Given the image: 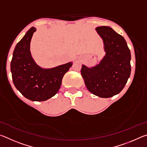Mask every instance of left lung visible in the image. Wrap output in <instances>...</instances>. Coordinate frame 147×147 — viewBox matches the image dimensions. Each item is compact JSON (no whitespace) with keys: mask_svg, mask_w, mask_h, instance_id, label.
<instances>
[{"mask_svg":"<svg viewBox=\"0 0 147 147\" xmlns=\"http://www.w3.org/2000/svg\"><path fill=\"white\" fill-rule=\"evenodd\" d=\"M95 30L103 40L105 56L91 67L82 65L81 74L89 92L109 98L123 90L130 76V51L123 37L109 26Z\"/></svg>","mask_w":147,"mask_h":147,"instance_id":"left-lung-1","label":"left lung"}]
</instances>
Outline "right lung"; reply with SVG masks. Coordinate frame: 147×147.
Masks as SVG:
<instances>
[{
  "label": "right lung",
  "mask_w": 147,
  "mask_h": 147,
  "mask_svg": "<svg viewBox=\"0 0 147 147\" xmlns=\"http://www.w3.org/2000/svg\"><path fill=\"white\" fill-rule=\"evenodd\" d=\"M36 31L32 27L16 45L11 61L14 86L24 97L32 101H45L58 93L62 78L73 61L55 67H41L34 61L30 52V41Z\"/></svg>",
  "instance_id": "1"
}]
</instances>
